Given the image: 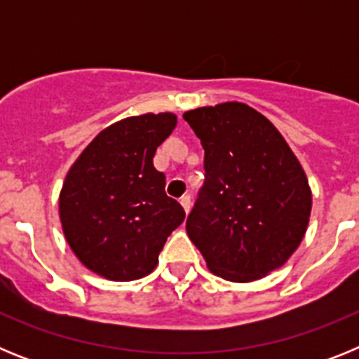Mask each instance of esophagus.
Listing matches in <instances>:
<instances>
[{"label":"esophagus","instance_id":"1","mask_svg":"<svg viewBox=\"0 0 359 359\" xmlns=\"http://www.w3.org/2000/svg\"><path fill=\"white\" fill-rule=\"evenodd\" d=\"M180 203H182L183 210H185V214H189L190 208H192V201H190V196H183L182 199H180Z\"/></svg>","mask_w":359,"mask_h":359}]
</instances>
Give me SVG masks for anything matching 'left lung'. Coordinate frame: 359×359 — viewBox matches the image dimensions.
Returning <instances> with one entry per match:
<instances>
[{
  "label": "left lung",
  "mask_w": 359,
  "mask_h": 359,
  "mask_svg": "<svg viewBox=\"0 0 359 359\" xmlns=\"http://www.w3.org/2000/svg\"><path fill=\"white\" fill-rule=\"evenodd\" d=\"M183 118L205 149V185L187 233L208 269L253 282L280 268L309 224L311 187L273 123L243 102L196 107Z\"/></svg>",
  "instance_id": "8db88e82"
}]
</instances>
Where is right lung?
I'll list each match as a JSON object with an SVG mask.
<instances>
[{
  "label": "right lung",
  "instance_id": "1",
  "mask_svg": "<svg viewBox=\"0 0 359 359\" xmlns=\"http://www.w3.org/2000/svg\"><path fill=\"white\" fill-rule=\"evenodd\" d=\"M174 113H145L111 123L69 167L59 194V217L79 261L109 280L149 275L167 237L185 219L165 194L152 158L176 128Z\"/></svg>",
  "mask_w": 359,
  "mask_h": 359
}]
</instances>
